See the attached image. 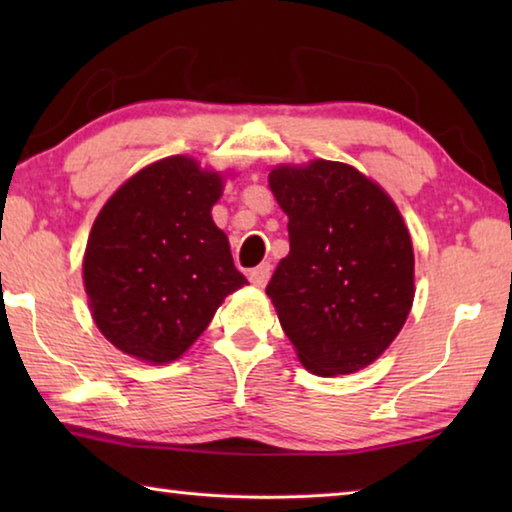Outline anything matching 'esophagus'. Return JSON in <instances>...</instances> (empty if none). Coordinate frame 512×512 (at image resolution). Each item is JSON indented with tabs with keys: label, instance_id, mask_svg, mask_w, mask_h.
Segmentation results:
<instances>
[{
	"label": "esophagus",
	"instance_id": "34e87169",
	"mask_svg": "<svg viewBox=\"0 0 512 512\" xmlns=\"http://www.w3.org/2000/svg\"><path fill=\"white\" fill-rule=\"evenodd\" d=\"M268 277H271V264H262L250 271V282H253V287H257V289L266 287Z\"/></svg>",
	"mask_w": 512,
	"mask_h": 512
}]
</instances>
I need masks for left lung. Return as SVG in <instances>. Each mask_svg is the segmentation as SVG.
Listing matches in <instances>:
<instances>
[{"label":"left lung","mask_w":512,"mask_h":512,"mask_svg":"<svg viewBox=\"0 0 512 512\" xmlns=\"http://www.w3.org/2000/svg\"><path fill=\"white\" fill-rule=\"evenodd\" d=\"M268 187L289 216V255L266 296L302 366L350 375L377 361L415 296L409 228L386 189L352 164H275Z\"/></svg>","instance_id":"obj_1"}]
</instances>
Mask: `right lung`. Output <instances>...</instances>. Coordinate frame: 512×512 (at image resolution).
<instances>
[{
	"mask_svg": "<svg viewBox=\"0 0 512 512\" xmlns=\"http://www.w3.org/2000/svg\"><path fill=\"white\" fill-rule=\"evenodd\" d=\"M230 176L169 155L133 173L94 219L85 293L99 332L128 357L151 366L180 359L248 284L212 219Z\"/></svg>",
	"mask_w": 512,
	"mask_h": 512,
	"instance_id": "1",
	"label": "right lung"
}]
</instances>
